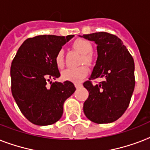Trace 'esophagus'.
Returning <instances> with one entry per match:
<instances>
[{
  "label": "esophagus",
  "instance_id": "1",
  "mask_svg": "<svg viewBox=\"0 0 150 150\" xmlns=\"http://www.w3.org/2000/svg\"><path fill=\"white\" fill-rule=\"evenodd\" d=\"M75 88H79L82 87V84L79 83V82H75Z\"/></svg>",
  "mask_w": 150,
  "mask_h": 150
}]
</instances>
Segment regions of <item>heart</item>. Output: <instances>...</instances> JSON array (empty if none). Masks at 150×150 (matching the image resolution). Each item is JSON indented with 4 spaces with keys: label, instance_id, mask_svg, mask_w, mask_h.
Here are the masks:
<instances>
[{
    "label": "heart",
    "instance_id": "b5f03b06",
    "mask_svg": "<svg viewBox=\"0 0 150 150\" xmlns=\"http://www.w3.org/2000/svg\"><path fill=\"white\" fill-rule=\"evenodd\" d=\"M72 47L82 54L81 59V64L91 65L93 62V56L92 52V45L89 41L84 38H78L72 44ZM55 64L58 68L64 66V53L60 50L55 56ZM88 69L86 66H80L76 69H66L62 72V78L65 81L79 82L88 75Z\"/></svg>",
    "mask_w": 150,
    "mask_h": 150
}]
</instances>
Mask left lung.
<instances>
[{"label": "left lung", "mask_w": 150, "mask_h": 150, "mask_svg": "<svg viewBox=\"0 0 150 150\" xmlns=\"http://www.w3.org/2000/svg\"><path fill=\"white\" fill-rule=\"evenodd\" d=\"M97 45L98 58L88 81L83 83L88 91L84 113L98 124L110 123L120 118L129 105L135 88L134 60L121 39L107 32L83 35ZM104 79L93 85V79Z\"/></svg>", "instance_id": "obj_1"}]
</instances>
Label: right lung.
Here are the masks:
<instances>
[{
  "mask_svg": "<svg viewBox=\"0 0 150 150\" xmlns=\"http://www.w3.org/2000/svg\"><path fill=\"white\" fill-rule=\"evenodd\" d=\"M74 35H38L23 42L11 63V92L21 112L38 126L61 119L64 101L75 92L72 82H50L60 76L55 56Z\"/></svg>",
  "mask_w": 150,
  "mask_h": 150,
  "instance_id": "add662e5",
  "label": "right lung"
}]
</instances>
